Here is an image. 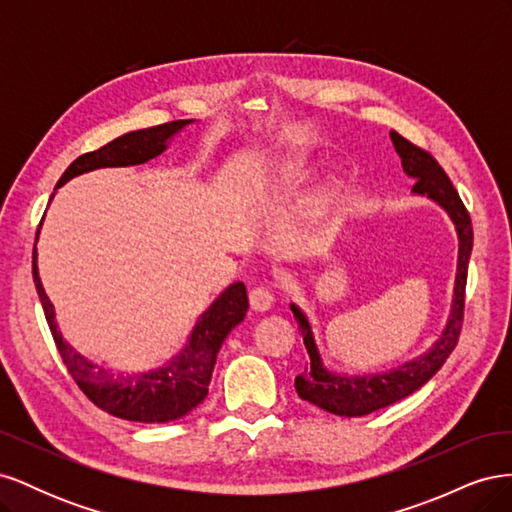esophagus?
Returning a JSON list of instances; mask_svg holds the SVG:
<instances>
[{
  "mask_svg": "<svg viewBox=\"0 0 512 512\" xmlns=\"http://www.w3.org/2000/svg\"><path fill=\"white\" fill-rule=\"evenodd\" d=\"M275 297L269 286H256L250 290V305L254 312H267V309L273 305Z\"/></svg>",
  "mask_w": 512,
  "mask_h": 512,
  "instance_id": "obj_1",
  "label": "esophagus"
}]
</instances>
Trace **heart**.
<instances>
[{
  "label": "heart",
  "instance_id": "heart-1",
  "mask_svg": "<svg viewBox=\"0 0 512 512\" xmlns=\"http://www.w3.org/2000/svg\"><path fill=\"white\" fill-rule=\"evenodd\" d=\"M303 166L297 162H286L273 168L267 177V190L273 194H288L303 181ZM327 196H320V203H324Z\"/></svg>",
  "mask_w": 512,
  "mask_h": 512
}]
</instances>
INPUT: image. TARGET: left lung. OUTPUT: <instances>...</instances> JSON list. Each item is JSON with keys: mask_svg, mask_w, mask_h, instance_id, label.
Wrapping results in <instances>:
<instances>
[{"mask_svg": "<svg viewBox=\"0 0 512 512\" xmlns=\"http://www.w3.org/2000/svg\"><path fill=\"white\" fill-rule=\"evenodd\" d=\"M391 141L401 160L404 173L410 179H416L412 194L427 196L433 203L440 205L446 211L448 220L455 226L459 250L451 312H448L440 337L423 354H418L414 359L397 367L378 371V374L350 376L337 374V371L327 367L316 344L312 322H309V318L297 303H290V312L294 314V320L299 324L303 344L309 354V365L305 367L303 374L294 378V389H297L301 399L337 416H365L369 412L391 406L399 399H406L408 395L421 389V386L436 376V371L444 365L448 354L457 346V339L461 333L463 294H466L468 262L474 241L470 215L466 207H463L451 179L446 177L442 166L433 160L427 151L412 145L408 138L397 134L395 130H391Z\"/></svg>", "mask_w": 512, "mask_h": 512, "instance_id": "1", "label": "left lung"}]
</instances>
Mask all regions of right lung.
Segmentation results:
<instances>
[{
	"mask_svg": "<svg viewBox=\"0 0 512 512\" xmlns=\"http://www.w3.org/2000/svg\"><path fill=\"white\" fill-rule=\"evenodd\" d=\"M192 123L194 119H179L162 123V126L134 130L115 138V141L96 151L85 153V156L76 158L66 168V173L61 175V179L55 185V192L70 179L83 173H91V170L96 168L136 166L158 158L160 153L166 151L168 143L173 141L179 132L192 126ZM32 273L46 322H49L51 335L55 339V346L74 382L79 384V389L94 401L100 410L123 418V421L134 423L177 421V418L192 412L198 404H203V399L209 393L215 359H218V352L224 344V339L239 322H243L247 312V292L243 282L230 284L220 292V297L198 316L188 342H185V346L173 356V359L166 361L162 367L126 376L115 374L113 369L89 361L87 356L72 348L64 339V335H61L55 320V307L51 299L46 297L38 273L36 245Z\"/></svg>",
	"mask_w": 512,
	"mask_h": 512,
	"instance_id": "1",
	"label": "right lung"
}]
</instances>
